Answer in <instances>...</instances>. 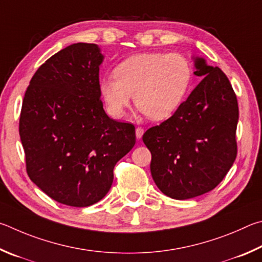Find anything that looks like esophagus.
<instances>
[{"label":"esophagus","mask_w":262,"mask_h":262,"mask_svg":"<svg viewBox=\"0 0 262 262\" xmlns=\"http://www.w3.org/2000/svg\"><path fill=\"white\" fill-rule=\"evenodd\" d=\"M143 135H144V128L141 127V126H138L136 128V137L138 139H140L141 137H143Z\"/></svg>","instance_id":"34e87169"}]
</instances>
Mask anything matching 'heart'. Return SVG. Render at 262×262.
<instances>
[{
    "label": "heart",
    "instance_id": "1",
    "mask_svg": "<svg viewBox=\"0 0 262 262\" xmlns=\"http://www.w3.org/2000/svg\"><path fill=\"white\" fill-rule=\"evenodd\" d=\"M193 77L189 59L180 53H141L115 68L114 77L100 81L109 112L122 116L131 103L148 118L162 121L181 107Z\"/></svg>",
    "mask_w": 262,
    "mask_h": 262
}]
</instances>
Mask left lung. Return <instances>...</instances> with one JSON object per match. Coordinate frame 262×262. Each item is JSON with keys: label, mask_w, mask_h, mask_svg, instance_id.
<instances>
[{"label": "left lung", "mask_w": 262, "mask_h": 262, "mask_svg": "<svg viewBox=\"0 0 262 262\" xmlns=\"http://www.w3.org/2000/svg\"><path fill=\"white\" fill-rule=\"evenodd\" d=\"M203 78L175 114L148 128L143 141L152 154L150 172L163 194L185 200L215 189L237 157L239 112L228 77L194 58Z\"/></svg>", "instance_id": "left-lung-1"}]
</instances>
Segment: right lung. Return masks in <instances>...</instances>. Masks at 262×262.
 <instances>
[{"instance_id":"add662e5","label":"right lung","mask_w":262,"mask_h":262,"mask_svg":"<svg viewBox=\"0 0 262 262\" xmlns=\"http://www.w3.org/2000/svg\"><path fill=\"white\" fill-rule=\"evenodd\" d=\"M95 43H73L41 66L23 100L19 136L31 181L50 198L87 207L108 193L114 167L136 144L135 125L103 109Z\"/></svg>"}]
</instances>
